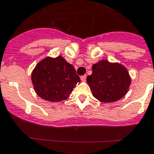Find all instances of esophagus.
Segmentation results:
<instances>
[{
  "instance_id": "1",
  "label": "esophagus",
  "mask_w": 154,
  "mask_h": 154,
  "mask_svg": "<svg viewBox=\"0 0 154 154\" xmlns=\"http://www.w3.org/2000/svg\"><path fill=\"white\" fill-rule=\"evenodd\" d=\"M81 80L82 81V82H85L86 80V75H83L81 77Z\"/></svg>"
}]
</instances>
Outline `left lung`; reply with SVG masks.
<instances>
[{"label": "left lung", "mask_w": 154, "mask_h": 154, "mask_svg": "<svg viewBox=\"0 0 154 154\" xmlns=\"http://www.w3.org/2000/svg\"><path fill=\"white\" fill-rule=\"evenodd\" d=\"M86 82L94 98L103 103H111L126 94L131 78L124 66L103 60L92 66V74Z\"/></svg>", "instance_id": "1"}]
</instances>
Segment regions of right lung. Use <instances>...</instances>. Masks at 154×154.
Segmentation results:
<instances>
[{
    "label": "right lung",
    "mask_w": 154,
    "mask_h": 154,
    "mask_svg": "<svg viewBox=\"0 0 154 154\" xmlns=\"http://www.w3.org/2000/svg\"><path fill=\"white\" fill-rule=\"evenodd\" d=\"M32 82L40 97L58 102L67 100L81 80L73 66L58 56L47 57L38 63L32 73Z\"/></svg>",
    "instance_id": "1"
}]
</instances>
